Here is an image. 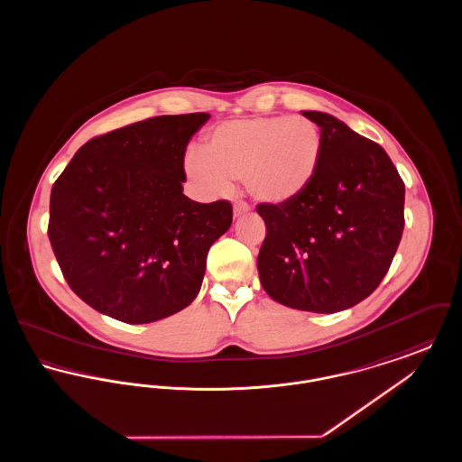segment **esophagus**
<instances>
[{
  "label": "esophagus",
  "instance_id": "esophagus-1",
  "mask_svg": "<svg viewBox=\"0 0 462 462\" xmlns=\"http://www.w3.org/2000/svg\"><path fill=\"white\" fill-rule=\"evenodd\" d=\"M251 211V208L245 202H236L234 204V218H241L244 215H247Z\"/></svg>",
  "mask_w": 462,
  "mask_h": 462
}]
</instances>
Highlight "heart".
I'll return each mask as SVG.
<instances>
[{"instance_id": "1", "label": "heart", "mask_w": 462, "mask_h": 462, "mask_svg": "<svg viewBox=\"0 0 462 462\" xmlns=\"http://www.w3.org/2000/svg\"><path fill=\"white\" fill-rule=\"evenodd\" d=\"M324 152L322 130L307 116H258L218 125L202 149H187L183 171L208 196H225L242 180L256 202L286 206L307 194Z\"/></svg>"}]
</instances>
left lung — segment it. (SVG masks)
<instances>
[{
	"label": "left lung",
	"instance_id": "left-lung-1",
	"mask_svg": "<svg viewBox=\"0 0 462 462\" xmlns=\"http://www.w3.org/2000/svg\"><path fill=\"white\" fill-rule=\"evenodd\" d=\"M301 114L322 130L324 161L303 198L256 208L266 225L258 273L277 303L336 313L386 275L403 232L405 185L381 145L326 112Z\"/></svg>",
	"mask_w": 462,
	"mask_h": 462
}]
</instances>
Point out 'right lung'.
I'll list each match as a JSON object with an SVG mask.
<instances>
[{"instance_id":"obj_1","label":"right lung","mask_w":462,"mask_h":462,"mask_svg":"<svg viewBox=\"0 0 462 462\" xmlns=\"http://www.w3.org/2000/svg\"><path fill=\"white\" fill-rule=\"evenodd\" d=\"M211 116H159L87 142L50 196L48 237L70 289L126 324L189 307L208 251L232 225L226 200L183 194V155Z\"/></svg>"}]
</instances>
